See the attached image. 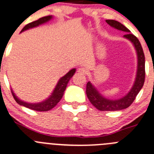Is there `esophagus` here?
<instances>
[{"instance_id":"34e87169","label":"esophagus","mask_w":154,"mask_h":154,"mask_svg":"<svg viewBox=\"0 0 154 154\" xmlns=\"http://www.w3.org/2000/svg\"><path fill=\"white\" fill-rule=\"evenodd\" d=\"M77 72H78V73H79L80 75H86V74H87V71H86L85 69L83 68V67L79 68L78 70H77Z\"/></svg>"}]
</instances>
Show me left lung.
<instances>
[{
	"label": "left lung",
	"instance_id": "obj_1",
	"mask_svg": "<svg viewBox=\"0 0 154 154\" xmlns=\"http://www.w3.org/2000/svg\"><path fill=\"white\" fill-rule=\"evenodd\" d=\"M106 22L111 27L114 28L117 30L126 32L127 34L123 35V38L131 42L134 46L136 51V54H137V59L135 79H134V84L129 91L125 96L119 98V99L112 100V99L105 97L99 92V91L91 82H88L87 83L86 94L92 105H94L99 110L117 111L126 109L127 107H128L133 103L136 96L144 85V79H145V57H144V51L142 49L140 42L134 35L131 34L130 30H128L122 23L116 21V20H106Z\"/></svg>",
	"mask_w": 154,
	"mask_h": 154
}]
</instances>
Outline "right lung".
Segmentation results:
<instances>
[{
  "instance_id": "obj_1",
  "label": "right lung",
  "mask_w": 154,
  "mask_h": 154,
  "mask_svg": "<svg viewBox=\"0 0 154 154\" xmlns=\"http://www.w3.org/2000/svg\"><path fill=\"white\" fill-rule=\"evenodd\" d=\"M53 18H54L53 16H48V17L40 18L39 20H36V21L32 22V23L26 25V26L22 29L21 32H25V31L26 30H29V29H30L38 27V26H41V25L45 24V23L51 21ZM21 32H20V33H21ZM75 71L76 69H72L69 70L65 75L61 77L59 79V81H58L57 84L56 85V86L54 88V91H52L51 94L50 95L47 99H45V100H43V101L42 102H38V103H28V102L24 101V100H20V98L16 95V94L14 93L13 89L11 88L13 96H14V99H15V100L17 101V103H18V104L21 105V106H25V107H27L29 108V109H33V110L36 111H48L50 110V109H52V108H54V106H56V105L59 103L60 100H61V98L63 96L64 91H65L66 88L67 84H68L70 79H71L73 76V75L75 74Z\"/></svg>"
}]
</instances>
